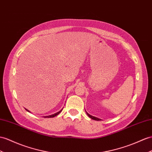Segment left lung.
<instances>
[{
    "instance_id": "obj_1",
    "label": "left lung",
    "mask_w": 152,
    "mask_h": 152,
    "mask_svg": "<svg viewBox=\"0 0 152 152\" xmlns=\"http://www.w3.org/2000/svg\"><path fill=\"white\" fill-rule=\"evenodd\" d=\"M87 115H88L89 118H91L92 119H94V120H96V121H101L100 119L97 118H96V117H94V116H92V115H90V114H88V113H87Z\"/></svg>"
}]
</instances>
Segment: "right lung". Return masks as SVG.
Returning a JSON list of instances; mask_svg holds the SVG:
<instances>
[{
  "mask_svg": "<svg viewBox=\"0 0 152 152\" xmlns=\"http://www.w3.org/2000/svg\"><path fill=\"white\" fill-rule=\"evenodd\" d=\"M26 110L27 111H28V112H29V110H28L26 109ZM61 110H62V109L60 110V111H59L58 112H56V113H55V114H53V115H48V116H44V118H54V117H55V116H56L57 115H58L59 114L60 112H61Z\"/></svg>",
  "mask_w": 152,
  "mask_h": 152,
  "instance_id": "right-lung-1",
  "label": "right lung"
}]
</instances>
